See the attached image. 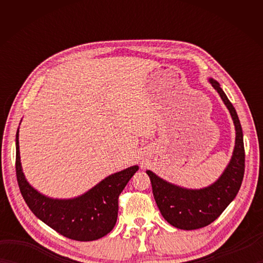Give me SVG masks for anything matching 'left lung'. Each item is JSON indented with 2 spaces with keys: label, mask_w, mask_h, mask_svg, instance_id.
I'll list each match as a JSON object with an SVG mask.
<instances>
[{
  "label": "left lung",
  "mask_w": 263,
  "mask_h": 263,
  "mask_svg": "<svg viewBox=\"0 0 263 263\" xmlns=\"http://www.w3.org/2000/svg\"><path fill=\"white\" fill-rule=\"evenodd\" d=\"M209 82L230 110L236 131L233 156L220 177L209 186L192 190L177 186L160 178L152 171H147L161 216L172 226L185 231L198 230L215 221L235 199L244 176L243 131L237 113L219 83L211 78Z\"/></svg>",
  "instance_id": "obj_1"
}]
</instances>
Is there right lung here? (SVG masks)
I'll list each match as a JSON object with an SVG mask.
<instances>
[{"mask_svg":"<svg viewBox=\"0 0 263 263\" xmlns=\"http://www.w3.org/2000/svg\"><path fill=\"white\" fill-rule=\"evenodd\" d=\"M139 166L107 176L97 185L73 199H53L39 193L27 182L22 172L19 128L15 135V172L20 192L32 214L54 231L71 239H98L113 230L117 220L119 197Z\"/></svg>","mask_w":263,"mask_h":263,"instance_id":"right-lung-1","label":"right lung"}]
</instances>
